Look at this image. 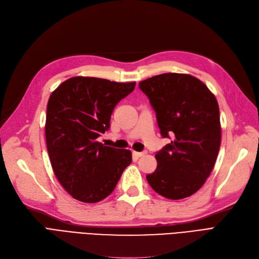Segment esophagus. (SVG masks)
Instances as JSON below:
<instances>
[{
	"label": "esophagus",
	"instance_id": "1",
	"mask_svg": "<svg viewBox=\"0 0 259 259\" xmlns=\"http://www.w3.org/2000/svg\"><path fill=\"white\" fill-rule=\"evenodd\" d=\"M146 154V152L145 151H133L132 152V155L133 156H135V157H137V158H140V157H142V156H144Z\"/></svg>",
	"mask_w": 259,
	"mask_h": 259
}]
</instances>
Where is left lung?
Wrapping results in <instances>:
<instances>
[{
    "instance_id": "1",
    "label": "left lung",
    "mask_w": 259,
    "mask_h": 259,
    "mask_svg": "<svg viewBox=\"0 0 259 259\" xmlns=\"http://www.w3.org/2000/svg\"><path fill=\"white\" fill-rule=\"evenodd\" d=\"M156 112L160 133L173 137L156 154L154 173L146 176L156 192L169 199L194 194L211 173L221 144L219 104L195 76L162 73L139 83Z\"/></svg>"
}]
</instances>
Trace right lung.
I'll return each mask as SVG.
<instances>
[{"label":"right lung","mask_w":259,"mask_h":259,"mask_svg":"<svg viewBox=\"0 0 259 259\" xmlns=\"http://www.w3.org/2000/svg\"><path fill=\"white\" fill-rule=\"evenodd\" d=\"M136 82L74 76L63 82L47 105L46 141L54 174L73 198L97 203L109 196L132 161L131 151L97 142L112 112Z\"/></svg>","instance_id":"right-lung-1"}]
</instances>
